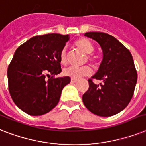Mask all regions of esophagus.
<instances>
[{
	"label": "esophagus",
	"instance_id": "esophagus-1",
	"mask_svg": "<svg viewBox=\"0 0 146 146\" xmlns=\"http://www.w3.org/2000/svg\"><path fill=\"white\" fill-rule=\"evenodd\" d=\"M78 81V79H74V78H72L71 79V83H76Z\"/></svg>",
	"mask_w": 146,
	"mask_h": 146
}]
</instances>
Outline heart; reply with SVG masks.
Returning a JSON list of instances; mask_svg holds the SVG:
<instances>
[{
	"label": "heart",
	"mask_w": 146,
	"mask_h": 146,
	"mask_svg": "<svg viewBox=\"0 0 146 146\" xmlns=\"http://www.w3.org/2000/svg\"><path fill=\"white\" fill-rule=\"evenodd\" d=\"M75 46L81 50L85 54H87V57L88 61L90 62L92 64L95 65L96 63V57L93 56L90 53H93V46L92 44L87 39L82 38L75 42ZM68 62L67 53L66 50L65 48L61 51L60 53V62L62 65H66ZM63 74L66 76L70 77L74 79H79L84 76H89L92 74V68L89 66H84L81 67H75V66H71L66 69H64Z\"/></svg>",
	"instance_id": "heart-1"
}]
</instances>
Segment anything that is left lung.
I'll return each instance as SVG.
<instances>
[{
	"label": "left lung",
	"instance_id": "obj_1",
	"mask_svg": "<svg viewBox=\"0 0 146 146\" xmlns=\"http://www.w3.org/2000/svg\"><path fill=\"white\" fill-rule=\"evenodd\" d=\"M84 36L100 44L103 58L97 72L88 80L89 89L83 95V102L94 115L110 117L123 110L133 95L137 72L133 56L127 48L108 34L90 31ZM93 79L104 83L95 85Z\"/></svg>",
	"mask_w": 146,
	"mask_h": 146
}]
</instances>
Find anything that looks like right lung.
I'll use <instances>...</instances> for the list:
<instances>
[{
    "label": "right lung",
    "mask_w": 146,
    "mask_h": 146,
    "mask_svg": "<svg viewBox=\"0 0 146 146\" xmlns=\"http://www.w3.org/2000/svg\"><path fill=\"white\" fill-rule=\"evenodd\" d=\"M68 40V35L47 34L35 36L16 49L7 69L9 92L14 103L28 115L50 111L70 83L69 77L54 78L62 72L60 53Z\"/></svg>",
    "instance_id": "right-lung-1"
}]
</instances>
